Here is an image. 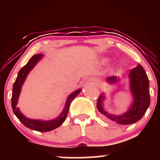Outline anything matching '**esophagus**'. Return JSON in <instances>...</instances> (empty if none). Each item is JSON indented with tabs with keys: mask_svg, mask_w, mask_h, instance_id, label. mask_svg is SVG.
I'll list each match as a JSON object with an SVG mask.
<instances>
[{
	"mask_svg": "<svg viewBox=\"0 0 160 160\" xmlns=\"http://www.w3.org/2000/svg\"><path fill=\"white\" fill-rule=\"evenodd\" d=\"M89 80H90L91 82H97V79L95 78H92L89 79Z\"/></svg>",
	"mask_w": 160,
	"mask_h": 160,
	"instance_id": "obj_1",
	"label": "esophagus"
}]
</instances>
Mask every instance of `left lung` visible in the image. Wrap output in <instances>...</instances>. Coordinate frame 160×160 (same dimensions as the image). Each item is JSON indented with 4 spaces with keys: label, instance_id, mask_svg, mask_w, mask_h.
<instances>
[{
    "label": "left lung",
    "instance_id": "8db88e82",
    "mask_svg": "<svg viewBox=\"0 0 160 160\" xmlns=\"http://www.w3.org/2000/svg\"><path fill=\"white\" fill-rule=\"evenodd\" d=\"M131 90L134 97V101L131 107L123 115H112L105 112L102 107V101L104 98L102 94L97 99V108L99 112L110 121L122 125H128L137 122L142 118L150 104V92H149V80L143 68L138 65L132 69L129 74ZM109 83L118 82L119 78L115 75L107 78Z\"/></svg>",
    "mask_w": 160,
    "mask_h": 160
}]
</instances>
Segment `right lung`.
Listing matches in <instances>:
<instances>
[{
  "label": "right lung",
  "mask_w": 160,
  "mask_h": 160,
  "mask_svg": "<svg viewBox=\"0 0 160 160\" xmlns=\"http://www.w3.org/2000/svg\"><path fill=\"white\" fill-rule=\"evenodd\" d=\"M42 57V54H36L34 55L30 58V60L28 61L25 66H23L20 69L18 74V77L16 78L15 82L12 87V98H11V105L13 110V112L17 116V118L20 120L23 125H25L28 128L34 130V131H39V132H47L52 131L58 127L60 126L62 123L66 120V118L68 112V109L70 105V103L72 102V100L75 99L78 94L80 92V90H78L75 91L73 93H72L68 97L66 103V106L63 112L61 113L58 118L53 120L44 121L39 120H34V119H29L26 118L22 113L20 110L17 107L18 100L19 95H20V90L22 85L23 82H25V80L27 75L29 72V71L33 68L35 65L39 61Z\"/></svg>",
  "instance_id": "add662e5"
}]
</instances>
